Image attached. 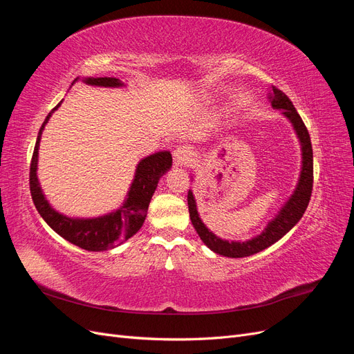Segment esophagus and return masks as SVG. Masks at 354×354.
Returning <instances> with one entry per match:
<instances>
[{"label": "esophagus", "instance_id": "esophagus-1", "mask_svg": "<svg viewBox=\"0 0 354 354\" xmlns=\"http://www.w3.org/2000/svg\"><path fill=\"white\" fill-rule=\"evenodd\" d=\"M173 160L174 165L177 167L189 165L192 160V151L187 146H177V149L173 152Z\"/></svg>", "mask_w": 354, "mask_h": 354}]
</instances>
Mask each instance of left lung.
Instances as JSON below:
<instances>
[{"label": "left lung", "mask_w": 354, "mask_h": 354, "mask_svg": "<svg viewBox=\"0 0 354 354\" xmlns=\"http://www.w3.org/2000/svg\"><path fill=\"white\" fill-rule=\"evenodd\" d=\"M267 99L272 103L273 109H279L281 113L291 122L294 131L298 137L299 146H301V171H299L298 183L292 192V195L288 198L283 203L282 208L277 211L276 216L267 223L264 230L257 234V236L248 241H227L221 239L217 234H214L199 217V212L196 208V199L194 196V192L189 190L187 194V205L190 220L196 233L202 242L205 243L211 251L220 254L223 257H230V259H242V257H250L257 252H260L270 245L276 243L281 238L291 230L295 224L301 220L303 214L308 205L310 196H312L313 189V151H312V142H310V136L307 128L299 118L298 112L295 111L292 102L288 99V95L272 87V91L267 95Z\"/></svg>", "instance_id": "8db88e82"}]
</instances>
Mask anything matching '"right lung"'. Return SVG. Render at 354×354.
<instances>
[{
	"instance_id": "1",
	"label": "right lung",
	"mask_w": 354,
	"mask_h": 354,
	"mask_svg": "<svg viewBox=\"0 0 354 354\" xmlns=\"http://www.w3.org/2000/svg\"><path fill=\"white\" fill-rule=\"evenodd\" d=\"M80 80L87 85H94V87L118 88L125 85L118 78L108 77L77 78L73 82H77ZM62 102L47 115L46 121L41 125L37 137L29 173L32 201H34L39 216L44 218L48 226L57 234H60L63 239L80 246V248L85 251H106L109 248H115V246L121 245L122 242L134 236L143 226L147 216L149 203H151V199L155 194L158 181L167 171H169L171 165H173V156H171L168 151H160L140 159V162L136 167V173L130 189L127 192V196L122 202V205L118 209L104 214V216L93 218L68 217L50 205L44 192L41 189L39 180L37 176L38 151L42 131H44L50 116L59 109Z\"/></svg>"
}]
</instances>
